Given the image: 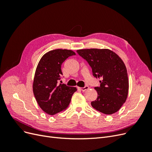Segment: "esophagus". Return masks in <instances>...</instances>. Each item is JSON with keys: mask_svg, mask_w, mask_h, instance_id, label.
<instances>
[{"mask_svg": "<svg viewBox=\"0 0 152 152\" xmlns=\"http://www.w3.org/2000/svg\"><path fill=\"white\" fill-rule=\"evenodd\" d=\"M89 87L88 86H86L84 87H79V89L82 91H85L87 89H89Z\"/></svg>", "mask_w": 152, "mask_h": 152, "instance_id": "1", "label": "esophagus"}]
</instances>
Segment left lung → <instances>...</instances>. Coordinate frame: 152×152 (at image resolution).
<instances>
[{
  "instance_id": "obj_1",
  "label": "left lung",
  "mask_w": 152,
  "mask_h": 152,
  "mask_svg": "<svg viewBox=\"0 0 152 152\" xmlns=\"http://www.w3.org/2000/svg\"><path fill=\"white\" fill-rule=\"evenodd\" d=\"M77 53L89 63L93 76L102 80L99 87H94L98 98L91 102L92 107L104 114L117 112L125 103L129 90L127 69L123 61L107 49H80Z\"/></svg>"
}]
</instances>
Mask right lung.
Masks as SVG:
<instances>
[{
    "label": "right lung",
    "mask_w": 152,
    "mask_h": 152,
    "mask_svg": "<svg viewBox=\"0 0 152 152\" xmlns=\"http://www.w3.org/2000/svg\"><path fill=\"white\" fill-rule=\"evenodd\" d=\"M75 55L71 50L55 49L40 59L35 73L33 91L39 107L50 115L65 110L70 103L76 87L58 84L63 73L61 65L68 57Z\"/></svg>",
    "instance_id": "right-lung-1"
}]
</instances>
